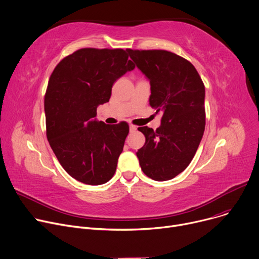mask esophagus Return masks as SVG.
<instances>
[{"label":"esophagus","mask_w":259,"mask_h":259,"mask_svg":"<svg viewBox=\"0 0 259 259\" xmlns=\"http://www.w3.org/2000/svg\"><path fill=\"white\" fill-rule=\"evenodd\" d=\"M129 128H130V131H131V132H133V131H135V130L137 129V127H136V126H134V125H132V124H130Z\"/></svg>","instance_id":"1"}]
</instances>
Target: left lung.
Masks as SVG:
<instances>
[{
  "label": "left lung",
  "mask_w": 259,
  "mask_h": 259,
  "mask_svg": "<svg viewBox=\"0 0 259 259\" xmlns=\"http://www.w3.org/2000/svg\"><path fill=\"white\" fill-rule=\"evenodd\" d=\"M127 52L151 85L152 108L162 111L154 131L140 127L146 143L136 152L144 173L153 180L175 178L191 163L205 130V88L195 66L164 50Z\"/></svg>",
  "instance_id": "left-lung-1"
}]
</instances>
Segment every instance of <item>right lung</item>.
Here are the masks:
<instances>
[{"label":"right lung","instance_id":"obj_1","mask_svg":"<svg viewBox=\"0 0 259 259\" xmlns=\"http://www.w3.org/2000/svg\"><path fill=\"white\" fill-rule=\"evenodd\" d=\"M123 49H80L52 73L45 96L47 137L66 173L100 185L114 175L129 133L126 122L106 125L96 119L108 102L113 83L135 67Z\"/></svg>","mask_w":259,"mask_h":259}]
</instances>
